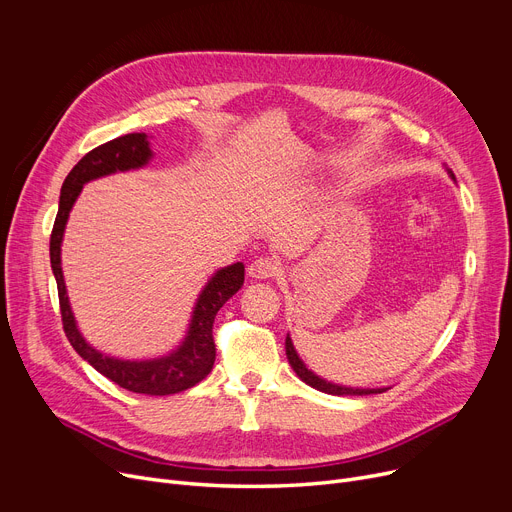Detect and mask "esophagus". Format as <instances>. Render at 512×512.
<instances>
[{
	"label": "esophagus",
	"instance_id": "34e87169",
	"mask_svg": "<svg viewBox=\"0 0 512 512\" xmlns=\"http://www.w3.org/2000/svg\"><path fill=\"white\" fill-rule=\"evenodd\" d=\"M280 274V265L270 257H259L249 265V276L255 280H270Z\"/></svg>",
	"mask_w": 512,
	"mask_h": 512
}]
</instances>
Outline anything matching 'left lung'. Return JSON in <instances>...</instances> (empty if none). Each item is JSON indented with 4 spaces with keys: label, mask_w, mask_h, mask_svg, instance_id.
<instances>
[{
    "label": "left lung",
    "mask_w": 512,
    "mask_h": 512,
    "mask_svg": "<svg viewBox=\"0 0 512 512\" xmlns=\"http://www.w3.org/2000/svg\"><path fill=\"white\" fill-rule=\"evenodd\" d=\"M448 174L454 178V174H452L450 170H448ZM286 357H288V363H290V367L294 369V373H297L305 384H309L311 388H315V390H319V392L336 394V396H342V394L365 396V394H382V392L388 390V388H351V386H340V384H334V382H328V380H324V378H319L317 373H313V371L303 363V359L299 357L297 348H294L290 336H286Z\"/></svg>",
    "instance_id": "1"
}]
</instances>
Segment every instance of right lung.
I'll list each match as a JSON object with an SVG mask.
<instances>
[{"label":"right lung","instance_id":"add662e5","mask_svg":"<svg viewBox=\"0 0 512 512\" xmlns=\"http://www.w3.org/2000/svg\"><path fill=\"white\" fill-rule=\"evenodd\" d=\"M151 157H153V151H151L147 134L132 132L105 145H99L97 149L89 151L83 159H80L62 184L60 209H58L56 224H53L51 240H49V257H51L53 276H56V282H58L64 332L74 351L89 365H93L101 375H105L107 380H112L124 390L137 392V394H149V396H168V394H178L182 390L193 388L209 375L215 361L213 319L222 309V305L232 297V294H236L242 282H245V265L238 261L215 272L199 294V299L193 307L191 324H188V330L182 342L164 357L143 359V361H130V359L103 355L83 338V334H80L76 326V319L68 301L64 274H62L64 230L70 218V211L74 207V201L78 199L80 191H83V186L101 176L139 170L149 164Z\"/></svg>","mask_w":512,"mask_h":512}]
</instances>
